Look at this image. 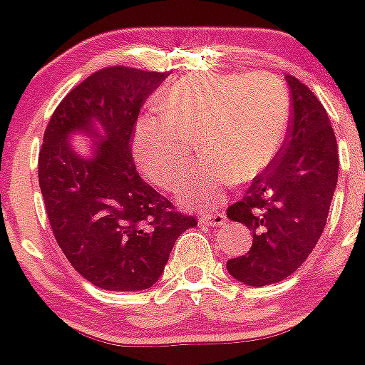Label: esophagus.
Instances as JSON below:
<instances>
[{
  "instance_id": "1",
  "label": "esophagus",
  "mask_w": 365,
  "mask_h": 365,
  "mask_svg": "<svg viewBox=\"0 0 365 365\" xmlns=\"http://www.w3.org/2000/svg\"><path fill=\"white\" fill-rule=\"evenodd\" d=\"M200 222L205 226H222L226 222V215L220 212H203L200 215Z\"/></svg>"
}]
</instances>
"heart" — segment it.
<instances>
[{
  "label": "heart",
  "instance_id": "b5f03b06",
  "mask_svg": "<svg viewBox=\"0 0 365 365\" xmlns=\"http://www.w3.org/2000/svg\"><path fill=\"white\" fill-rule=\"evenodd\" d=\"M162 116L135 125L134 155L155 185L180 183L192 141L201 159L183 180V200L217 205L231 182L259 176L281 150L289 121L286 84L270 72L190 73L157 95Z\"/></svg>",
  "mask_w": 365,
  "mask_h": 365
}]
</instances>
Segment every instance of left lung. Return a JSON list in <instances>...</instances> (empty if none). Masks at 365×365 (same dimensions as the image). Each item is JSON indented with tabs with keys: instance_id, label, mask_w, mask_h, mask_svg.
Returning a JSON list of instances; mask_svg holds the SVG:
<instances>
[{
	"instance_id": "left-lung-1",
	"label": "left lung",
	"mask_w": 365,
	"mask_h": 365,
	"mask_svg": "<svg viewBox=\"0 0 365 365\" xmlns=\"http://www.w3.org/2000/svg\"><path fill=\"white\" fill-rule=\"evenodd\" d=\"M292 121L274 162L252 180L227 217L252 235L247 254L227 261V272L249 286L289 277L318 244L337 185L339 157L329 114L314 93L286 76Z\"/></svg>"
}]
</instances>
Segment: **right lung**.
<instances>
[{"label": "right lung", "mask_w": 365, "mask_h": 365, "mask_svg": "<svg viewBox=\"0 0 365 365\" xmlns=\"http://www.w3.org/2000/svg\"><path fill=\"white\" fill-rule=\"evenodd\" d=\"M165 77L123 65L101 68L65 95L43 134L38 183L51 230L70 264L108 292L155 284L176 238L197 224L148 185L132 160L139 111ZM72 130L101 139L93 160L69 150Z\"/></svg>", "instance_id": "right-lung-1"}]
</instances>
